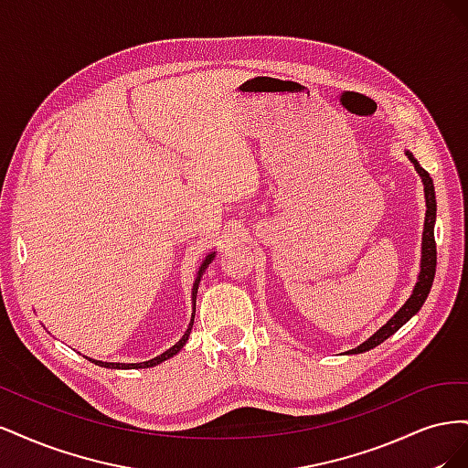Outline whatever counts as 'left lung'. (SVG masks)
Segmentation results:
<instances>
[{
	"mask_svg": "<svg viewBox=\"0 0 468 468\" xmlns=\"http://www.w3.org/2000/svg\"><path fill=\"white\" fill-rule=\"evenodd\" d=\"M408 155V160L414 164V169L418 176L421 177L423 183V197H426V220H423V232H421V260H420V273L418 281L412 289V294L408 296L406 303L396 310L394 316L371 335L367 337L363 344H359L356 349L346 351L347 356H356V353H365L377 346H380L385 339H388L394 332H399L402 325L420 313L421 304L426 303L430 289L433 285V277H435V263H437V250H435V212H437V203H435V189H433V179L430 174L420 165V162L414 158V154L410 150H404Z\"/></svg>",
	"mask_w": 468,
	"mask_h": 468,
	"instance_id": "8db88e82",
	"label": "left lung"
}]
</instances>
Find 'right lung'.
<instances>
[{
    "label": "right lung",
    "mask_w": 468,
    "mask_h": 468,
    "mask_svg": "<svg viewBox=\"0 0 468 468\" xmlns=\"http://www.w3.org/2000/svg\"><path fill=\"white\" fill-rule=\"evenodd\" d=\"M215 256H217V251H210L208 256L203 260V263L199 265V271H197V277H195V282H193V289H191V322H189V325H187V330H186V334L181 335V339L179 342L176 344V346H172L169 347L167 351H164L162 356H158V357H154V359H148V361H143V363H107V361H95V359H90L91 363H95V365H99V367H105V369H148V367H154V365H160V363H164V361H167L169 357H174V356H177V353L183 349V346L187 344V339H189V334H191V330H193V322H195V304H197V291H199V282H201V279H203V273L207 271V267L212 263V260H215Z\"/></svg>",
    "instance_id": "1"
}]
</instances>
